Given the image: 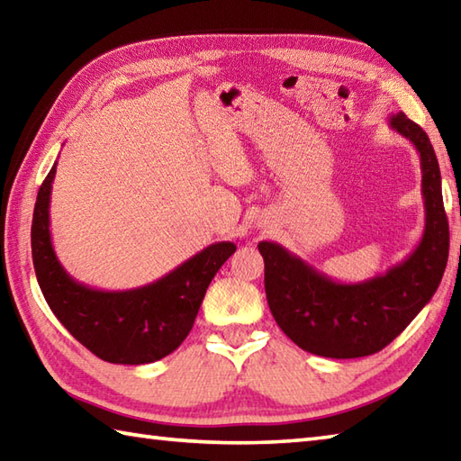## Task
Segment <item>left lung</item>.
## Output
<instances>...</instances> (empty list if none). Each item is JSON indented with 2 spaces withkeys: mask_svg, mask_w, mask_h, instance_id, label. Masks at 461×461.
<instances>
[{
  "mask_svg": "<svg viewBox=\"0 0 461 461\" xmlns=\"http://www.w3.org/2000/svg\"><path fill=\"white\" fill-rule=\"evenodd\" d=\"M420 153L426 225L402 264L364 282L344 284L321 274L276 241H259L266 297L274 320L295 346L315 356L351 359L384 349L426 308L444 276L449 228L436 151L405 113L387 120Z\"/></svg>",
  "mask_w": 461,
  "mask_h": 461,
  "instance_id": "1",
  "label": "left lung"
}]
</instances>
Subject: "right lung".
<instances>
[{
  "label": "right lung",
  "mask_w": 461,
  "mask_h": 461,
  "mask_svg": "<svg viewBox=\"0 0 461 461\" xmlns=\"http://www.w3.org/2000/svg\"><path fill=\"white\" fill-rule=\"evenodd\" d=\"M56 166L40 187L32 221L35 277L50 310L104 362L140 366L169 356L187 338L207 285L236 251V243H212L158 282L133 290L105 292L79 284L63 269L51 243L50 202Z\"/></svg>",
  "instance_id": "add662e5"
}]
</instances>
